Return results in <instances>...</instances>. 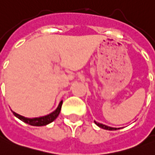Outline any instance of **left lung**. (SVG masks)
<instances>
[{"label":"left lung","instance_id":"left-lung-1","mask_svg":"<svg viewBox=\"0 0 155 155\" xmlns=\"http://www.w3.org/2000/svg\"><path fill=\"white\" fill-rule=\"evenodd\" d=\"M94 123H95L98 127H100L101 128L105 129V130H109V131H114V130H116L117 128H115V127H108V126H105V125L101 124V123H99V122H96L94 121Z\"/></svg>","mask_w":155,"mask_h":155}]
</instances>
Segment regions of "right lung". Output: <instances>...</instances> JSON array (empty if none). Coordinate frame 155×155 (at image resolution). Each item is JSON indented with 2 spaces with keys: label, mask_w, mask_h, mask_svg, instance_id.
I'll list each match as a JSON object with an SVG mask.
<instances>
[{
  "label": "right lung",
  "mask_w": 155,
  "mask_h": 155,
  "mask_svg": "<svg viewBox=\"0 0 155 155\" xmlns=\"http://www.w3.org/2000/svg\"><path fill=\"white\" fill-rule=\"evenodd\" d=\"M61 105H62V101L60 102L58 107L56 108L55 110L47 115V116H41V117H35V118H27L24 116H20L18 114H17L16 112L12 111L13 115L16 117H18V119L22 120L23 122H25L27 124L31 125V126H35V127H41V126H45V125L49 124L52 122L53 120H55L56 119V117L59 116L60 112H61Z\"/></svg>",
  "instance_id": "right-lung-1"
}]
</instances>
